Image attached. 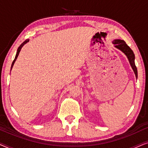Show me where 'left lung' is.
Wrapping results in <instances>:
<instances>
[{"label": "left lung", "instance_id": "left-lung-1", "mask_svg": "<svg viewBox=\"0 0 148 148\" xmlns=\"http://www.w3.org/2000/svg\"><path fill=\"white\" fill-rule=\"evenodd\" d=\"M112 43L115 45V47L119 48V50H121V51L126 54L129 60V62H130L131 67L135 73V76L137 77V69L135 64V54L133 53V50L131 49L130 47L127 45L124 40H115L112 42Z\"/></svg>", "mask_w": 148, "mask_h": 148}]
</instances>
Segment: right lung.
<instances>
[{"mask_svg":"<svg viewBox=\"0 0 148 148\" xmlns=\"http://www.w3.org/2000/svg\"><path fill=\"white\" fill-rule=\"evenodd\" d=\"M27 42H29V40H26L25 41H24L23 43H22L21 45H20V46L19 48H18V49H17V54H16V56H15V59H14V60H13V63H12V65H11V69H12V67H13V64H14V63H15V60H16V59H17V56H18V55H19V52H20V50H21V48L23 47V46L24 45V44H26L27 43Z\"/></svg>","mask_w":148,"mask_h":148,"instance_id":"obj_1","label":"right lung"}]
</instances>
